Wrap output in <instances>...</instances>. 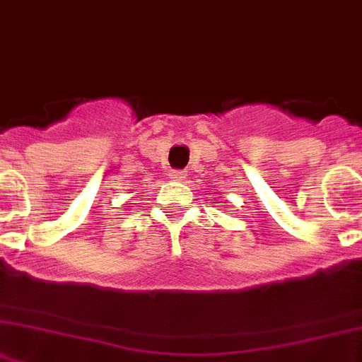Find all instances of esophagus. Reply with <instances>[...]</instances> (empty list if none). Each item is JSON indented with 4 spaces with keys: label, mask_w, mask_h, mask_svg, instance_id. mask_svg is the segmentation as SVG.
I'll return each mask as SVG.
<instances>
[{
    "label": "esophagus",
    "mask_w": 362,
    "mask_h": 362,
    "mask_svg": "<svg viewBox=\"0 0 362 362\" xmlns=\"http://www.w3.org/2000/svg\"><path fill=\"white\" fill-rule=\"evenodd\" d=\"M170 178H173V180H184V178H186V173H184V170H173V173H170Z\"/></svg>",
    "instance_id": "1"
}]
</instances>
